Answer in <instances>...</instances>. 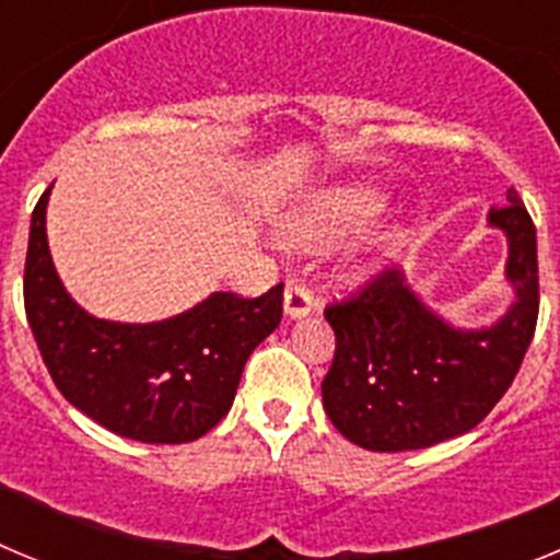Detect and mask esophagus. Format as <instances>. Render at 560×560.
<instances>
[{
  "instance_id": "esophagus-1",
  "label": "esophagus",
  "mask_w": 560,
  "mask_h": 560,
  "mask_svg": "<svg viewBox=\"0 0 560 560\" xmlns=\"http://www.w3.org/2000/svg\"><path fill=\"white\" fill-rule=\"evenodd\" d=\"M283 308L289 319H303V316H308L311 308H314V296H311V291L303 289V285L289 283L285 285Z\"/></svg>"
}]
</instances>
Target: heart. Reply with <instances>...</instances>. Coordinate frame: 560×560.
<instances>
[{
  "mask_svg": "<svg viewBox=\"0 0 560 560\" xmlns=\"http://www.w3.org/2000/svg\"><path fill=\"white\" fill-rule=\"evenodd\" d=\"M381 207L384 199L368 187H339L294 215L285 224V241L296 249H323L368 224Z\"/></svg>",
  "mask_w": 560,
  "mask_h": 560,
  "instance_id": "obj_1",
  "label": "heart"
}]
</instances>
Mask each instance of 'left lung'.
I'll return each instance as SVG.
<instances>
[{"label": "left lung", "mask_w": 560, "mask_h": 560, "mask_svg": "<svg viewBox=\"0 0 560 560\" xmlns=\"http://www.w3.org/2000/svg\"><path fill=\"white\" fill-rule=\"evenodd\" d=\"M508 237L516 291L491 328L463 330L434 314L400 269L325 308L336 353L323 381L330 423L370 452H412L471 432L516 378L538 319L536 226L518 192L488 212Z\"/></svg>", "instance_id": "1"}]
</instances>
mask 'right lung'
Instances as JSON below:
<instances>
[{"label": "right lung", "instance_id": "add662e5", "mask_svg": "<svg viewBox=\"0 0 560 560\" xmlns=\"http://www.w3.org/2000/svg\"><path fill=\"white\" fill-rule=\"evenodd\" d=\"M49 190L30 221L24 311L63 398L108 432L190 443L235 400L252 350L280 325L283 283L255 300L215 291L162 323H108L67 294L47 246Z\"/></svg>", "mask_w": 560, "mask_h": 560}]
</instances>
